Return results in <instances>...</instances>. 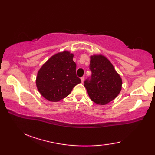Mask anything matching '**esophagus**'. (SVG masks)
<instances>
[{"instance_id":"obj_1","label":"esophagus","mask_w":155,"mask_h":155,"mask_svg":"<svg viewBox=\"0 0 155 155\" xmlns=\"http://www.w3.org/2000/svg\"><path fill=\"white\" fill-rule=\"evenodd\" d=\"M81 79L82 83H83L84 81V77H81Z\"/></svg>"}]
</instances>
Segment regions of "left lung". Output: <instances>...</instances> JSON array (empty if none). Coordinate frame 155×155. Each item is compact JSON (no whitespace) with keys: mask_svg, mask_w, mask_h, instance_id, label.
Masks as SVG:
<instances>
[{"mask_svg":"<svg viewBox=\"0 0 155 155\" xmlns=\"http://www.w3.org/2000/svg\"><path fill=\"white\" fill-rule=\"evenodd\" d=\"M89 68L92 74L84 82L89 97L96 104H107L114 100L121 91L120 75L103 55L91 56Z\"/></svg>","mask_w":155,"mask_h":155,"instance_id":"8db88e82","label":"left lung"}]
</instances>
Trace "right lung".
I'll list each match as a JSON object with an SVG mask.
<instances>
[{"label": "right lung", "instance_id": "right-lung-1", "mask_svg": "<svg viewBox=\"0 0 155 155\" xmlns=\"http://www.w3.org/2000/svg\"><path fill=\"white\" fill-rule=\"evenodd\" d=\"M73 54L68 51L52 56L42 66L36 84L42 96L57 102L67 97L76 85L81 83L77 76Z\"/></svg>", "mask_w": 155, "mask_h": 155}]
</instances>
